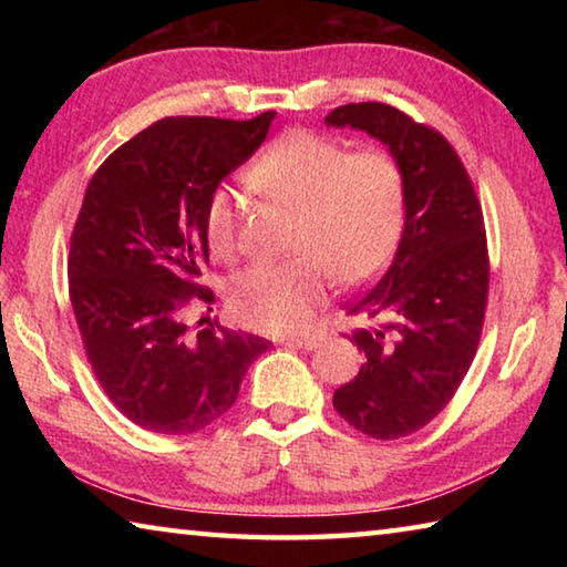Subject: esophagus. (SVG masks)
<instances>
[{
	"mask_svg": "<svg viewBox=\"0 0 567 567\" xmlns=\"http://www.w3.org/2000/svg\"><path fill=\"white\" fill-rule=\"evenodd\" d=\"M322 338L320 334H300V338H285L282 344H287V348H300V350H315L320 348Z\"/></svg>",
	"mask_w": 567,
	"mask_h": 567,
	"instance_id": "34e87169",
	"label": "esophagus"
}]
</instances>
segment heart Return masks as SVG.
Listing matches in <instances>:
<instances>
[{"instance_id":"b5f03b06","label":"heart","mask_w":567,"mask_h":567,"mask_svg":"<svg viewBox=\"0 0 567 567\" xmlns=\"http://www.w3.org/2000/svg\"><path fill=\"white\" fill-rule=\"evenodd\" d=\"M255 187L295 209L290 260L249 265L227 285L235 318L260 332H297L324 302L330 272L362 285L382 272L405 227V177L388 152H348L310 130L277 137L249 169ZM205 239L229 255L237 239L233 187L219 185L205 205Z\"/></svg>"}]
</instances>
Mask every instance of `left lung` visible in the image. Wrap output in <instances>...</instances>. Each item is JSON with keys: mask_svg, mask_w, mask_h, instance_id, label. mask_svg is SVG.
I'll return each instance as SVG.
<instances>
[{"mask_svg": "<svg viewBox=\"0 0 567 567\" xmlns=\"http://www.w3.org/2000/svg\"><path fill=\"white\" fill-rule=\"evenodd\" d=\"M324 124L380 140L405 177L395 257L348 310L380 324L352 334L364 362L332 395L360 433L405 437L447 405L475 358L491 277L483 213L455 150L405 112L382 102L344 104Z\"/></svg>", "mask_w": 567, "mask_h": 567, "instance_id": "8db88e82", "label": "left lung"}]
</instances>
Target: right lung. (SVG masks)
Masks as SVG:
<instances>
[{
    "instance_id": "1",
    "label": "right lung",
    "mask_w": 567,
    "mask_h": 567,
    "mask_svg": "<svg viewBox=\"0 0 567 567\" xmlns=\"http://www.w3.org/2000/svg\"><path fill=\"white\" fill-rule=\"evenodd\" d=\"M272 120L275 112L247 122L165 117L90 179L66 270L72 310L102 390L150 433L213 425L267 350V340L217 320L192 332L185 307L215 300L199 285L209 192L255 155Z\"/></svg>"
}]
</instances>
